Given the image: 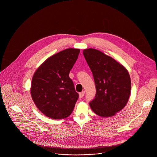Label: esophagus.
I'll use <instances>...</instances> for the list:
<instances>
[{
    "instance_id": "obj_1",
    "label": "esophagus",
    "mask_w": 157,
    "mask_h": 157,
    "mask_svg": "<svg viewBox=\"0 0 157 157\" xmlns=\"http://www.w3.org/2000/svg\"><path fill=\"white\" fill-rule=\"evenodd\" d=\"M84 94H85L84 91H82L81 93H79V98H82L84 96Z\"/></svg>"
}]
</instances>
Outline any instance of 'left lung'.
Instances as JSON below:
<instances>
[{
  "label": "left lung",
  "mask_w": 157,
  "mask_h": 157,
  "mask_svg": "<svg viewBox=\"0 0 157 157\" xmlns=\"http://www.w3.org/2000/svg\"><path fill=\"white\" fill-rule=\"evenodd\" d=\"M83 55L96 88L95 98L89 105L101 117L113 116L128 102L131 89L129 74L124 66L99 50L86 49Z\"/></svg>",
  "instance_id": "left-lung-1"
}]
</instances>
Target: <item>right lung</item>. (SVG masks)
I'll return each mask as SVG.
<instances>
[{
  "mask_svg": "<svg viewBox=\"0 0 157 157\" xmlns=\"http://www.w3.org/2000/svg\"><path fill=\"white\" fill-rule=\"evenodd\" d=\"M80 50L68 48L48 58L35 71L31 95L37 108L47 117L62 119L73 112L79 94L69 74Z\"/></svg>",
  "mask_w": 157,
  "mask_h": 157,
  "instance_id": "add662e5",
  "label": "right lung"
}]
</instances>
